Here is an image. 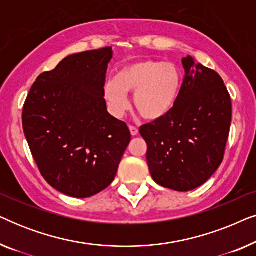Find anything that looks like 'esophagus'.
Instances as JSON below:
<instances>
[{
  "label": "esophagus",
  "mask_w": 256,
  "mask_h": 256,
  "mask_svg": "<svg viewBox=\"0 0 256 256\" xmlns=\"http://www.w3.org/2000/svg\"><path fill=\"white\" fill-rule=\"evenodd\" d=\"M129 130H130V134L132 136H138V129L135 127V126H129Z\"/></svg>",
  "instance_id": "obj_1"
}]
</instances>
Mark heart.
Here are the masks:
<instances>
[{"label":"heart","instance_id":"1","mask_svg":"<svg viewBox=\"0 0 256 256\" xmlns=\"http://www.w3.org/2000/svg\"><path fill=\"white\" fill-rule=\"evenodd\" d=\"M183 84L180 68L171 62L143 59L118 70L115 80L104 84V96L115 116L129 108L126 94L134 93L132 106L146 121L160 120L177 102Z\"/></svg>","mask_w":256,"mask_h":256}]
</instances>
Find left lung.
<instances>
[{
	"mask_svg": "<svg viewBox=\"0 0 256 256\" xmlns=\"http://www.w3.org/2000/svg\"><path fill=\"white\" fill-rule=\"evenodd\" d=\"M184 80L177 102L166 116L144 124L140 134L148 146L152 180L174 191L200 186L225 155L232 121V101L213 70L184 58Z\"/></svg>",
	"mask_w": 256,
	"mask_h": 256,
	"instance_id": "left-lung-1",
	"label": "left lung"
}]
</instances>
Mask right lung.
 <instances>
[{
  "label": "right lung",
  "mask_w": 256,
  "mask_h": 256,
  "mask_svg": "<svg viewBox=\"0 0 256 256\" xmlns=\"http://www.w3.org/2000/svg\"><path fill=\"white\" fill-rule=\"evenodd\" d=\"M112 48L71 54L38 76L23 106L28 144L45 180L87 198L114 180L130 132L104 99Z\"/></svg>",
  "instance_id": "1"
}]
</instances>
